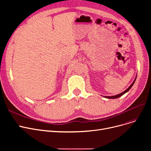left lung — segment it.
<instances>
[{
  "label": "left lung",
  "instance_id": "1",
  "mask_svg": "<svg viewBox=\"0 0 151 151\" xmlns=\"http://www.w3.org/2000/svg\"><path fill=\"white\" fill-rule=\"evenodd\" d=\"M135 80H136V78H135V80H134V81L132 83V84L129 86V88L128 89H126L125 91H124L123 92L121 93L120 94H118V95H117V96H108H108H105V98H107V99H116V98H118V97H119L123 96V95H124V93H125L126 92H127L130 89V88H132V86L133 85V84H134V81H135Z\"/></svg>",
  "mask_w": 151,
  "mask_h": 151
}]
</instances>
